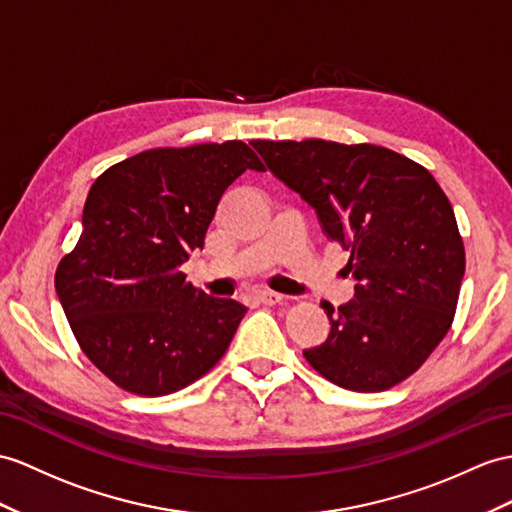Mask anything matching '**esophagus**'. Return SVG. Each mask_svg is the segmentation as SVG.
<instances>
[{
  "label": "esophagus",
  "mask_w": 512,
  "mask_h": 512,
  "mask_svg": "<svg viewBox=\"0 0 512 512\" xmlns=\"http://www.w3.org/2000/svg\"><path fill=\"white\" fill-rule=\"evenodd\" d=\"M254 297L258 299L260 304H267V306H276V304L282 302V295L273 293V291H256Z\"/></svg>",
  "instance_id": "1"
}]
</instances>
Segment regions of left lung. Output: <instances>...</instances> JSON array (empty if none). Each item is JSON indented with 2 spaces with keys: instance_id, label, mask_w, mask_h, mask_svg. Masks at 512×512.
<instances>
[{
  "instance_id": "8db88e82",
  "label": "left lung",
  "mask_w": 512,
  "mask_h": 512,
  "mask_svg": "<svg viewBox=\"0 0 512 512\" xmlns=\"http://www.w3.org/2000/svg\"><path fill=\"white\" fill-rule=\"evenodd\" d=\"M269 171L315 208L350 252L354 299L330 319L328 339L304 350L323 378L358 393L415 373L454 321L465 247L450 199L410 158L386 147L323 139L252 141Z\"/></svg>"
}]
</instances>
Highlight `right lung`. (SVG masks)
Listing matches in <instances>:
<instances>
[{"instance_id":"add662e5","label":"right lung","mask_w":512,"mask_h":512,"mask_svg":"<svg viewBox=\"0 0 512 512\" xmlns=\"http://www.w3.org/2000/svg\"><path fill=\"white\" fill-rule=\"evenodd\" d=\"M247 169L265 171L243 141H226L147 149L93 182L56 293L82 352L121 389L180 391L226 354L247 308L197 291L180 267Z\"/></svg>"}]
</instances>
